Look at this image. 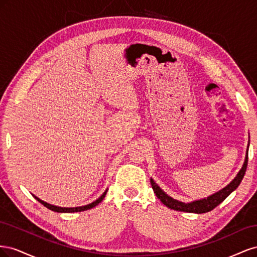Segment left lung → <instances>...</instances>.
I'll list each match as a JSON object with an SVG mask.
<instances>
[{
  "label": "left lung",
  "instance_id": "1",
  "mask_svg": "<svg viewBox=\"0 0 257 257\" xmlns=\"http://www.w3.org/2000/svg\"><path fill=\"white\" fill-rule=\"evenodd\" d=\"M246 166H247V151H246V157H245V161H244V164H243L242 168L240 169V172L238 173L237 177L227 186H225L224 189H222L221 191L213 194V195H211V196H209V197L204 198V199H200V200L192 201V203H190V204L181 203V201H178V200H176L172 197H169L167 194H165L160 189V186L157 183H155L152 180V179H151L150 182H151L152 189L155 193V195H157V197L166 207H168L170 209L177 210V211L191 212V213H205V212L211 211V210H213L216 206H219L232 191H235L238 188L241 180H242L244 175H245Z\"/></svg>",
  "mask_w": 257,
  "mask_h": 257
}]
</instances>
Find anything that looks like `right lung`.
Segmentation results:
<instances>
[{
	"instance_id": "right-lung-1",
	"label": "right lung",
	"mask_w": 257,
	"mask_h": 257,
	"mask_svg": "<svg viewBox=\"0 0 257 257\" xmlns=\"http://www.w3.org/2000/svg\"><path fill=\"white\" fill-rule=\"evenodd\" d=\"M106 193H107V191H105V192L103 193V195L100 196L98 199H96L95 201H93L92 204H89V205H87V206H82V207H76V208H62V207L52 206V205H49V204H47V203H45V201L41 200L40 198H37V197H35V198H36V200L40 201L41 204H43L46 208H48V209L52 210V211H56V212H80V211H85V210L91 209V208H93V207H95L96 205H98V204L100 203V201H102V200L104 199V197H105V195H106Z\"/></svg>"
}]
</instances>
